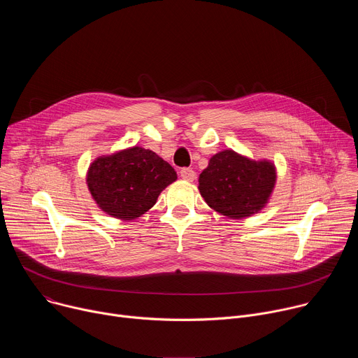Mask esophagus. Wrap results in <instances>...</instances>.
<instances>
[{
    "instance_id": "34e87169",
    "label": "esophagus",
    "mask_w": 358,
    "mask_h": 358,
    "mask_svg": "<svg viewBox=\"0 0 358 358\" xmlns=\"http://www.w3.org/2000/svg\"><path fill=\"white\" fill-rule=\"evenodd\" d=\"M180 177L185 181H194L195 180V171L192 169H182L180 171Z\"/></svg>"
}]
</instances>
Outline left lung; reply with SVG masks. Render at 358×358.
<instances>
[{
	"mask_svg": "<svg viewBox=\"0 0 358 358\" xmlns=\"http://www.w3.org/2000/svg\"><path fill=\"white\" fill-rule=\"evenodd\" d=\"M198 182L201 196L213 210L241 220L266 206L276 184V167L269 160L255 162L224 150L211 157Z\"/></svg>",
	"mask_w": 358,
	"mask_h": 358,
	"instance_id": "1",
	"label": "left lung"
}]
</instances>
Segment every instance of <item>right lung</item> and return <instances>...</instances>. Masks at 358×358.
<instances>
[{
	"instance_id": "obj_1",
	"label": "right lung",
	"mask_w": 358,
	"mask_h": 358,
	"mask_svg": "<svg viewBox=\"0 0 358 358\" xmlns=\"http://www.w3.org/2000/svg\"><path fill=\"white\" fill-rule=\"evenodd\" d=\"M176 180L177 173L167 162L138 145L97 157L86 176L97 207L122 221L147 213L160 192Z\"/></svg>"
}]
</instances>
